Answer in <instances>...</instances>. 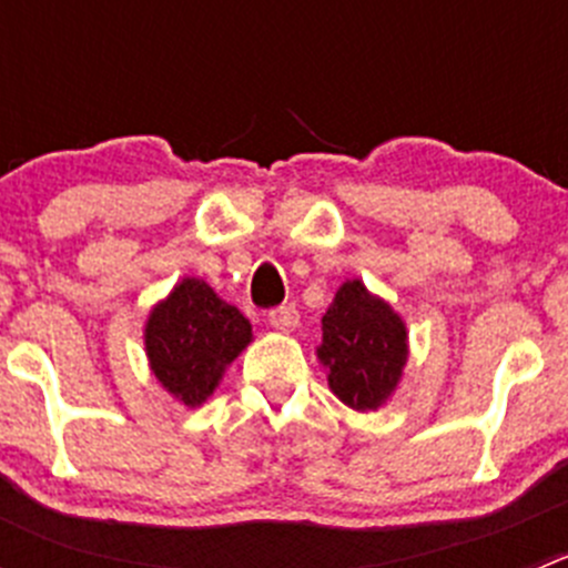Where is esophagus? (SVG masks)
<instances>
[{"label":"esophagus","mask_w":568,"mask_h":568,"mask_svg":"<svg viewBox=\"0 0 568 568\" xmlns=\"http://www.w3.org/2000/svg\"><path fill=\"white\" fill-rule=\"evenodd\" d=\"M268 324L280 332H291L300 324V311L294 305H280L274 311H268Z\"/></svg>","instance_id":"34e87169"}]
</instances>
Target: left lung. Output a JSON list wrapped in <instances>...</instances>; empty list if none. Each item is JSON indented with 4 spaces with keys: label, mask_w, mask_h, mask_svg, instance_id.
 Returning a JSON list of instances; mask_svg holds the SVG:
<instances>
[{
    "label": "left lung",
    "mask_w": 568,
    "mask_h": 568,
    "mask_svg": "<svg viewBox=\"0 0 568 568\" xmlns=\"http://www.w3.org/2000/svg\"><path fill=\"white\" fill-rule=\"evenodd\" d=\"M318 359L329 390L357 412H374L404 376L406 324L363 280H346L321 318Z\"/></svg>",
    "instance_id": "1"
}]
</instances>
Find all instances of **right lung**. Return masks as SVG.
<instances>
[{"instance_id": "add662e5", "label": "right lung", "mask_w": 568, "mask_h": 568, "mask_svg": "<svg viewBox=\"0 0 568 568\" xmlns=\"http://www.w3.org/2000/svg\"><path fill=\"white\" fill-rule=\"evenodd\" d=\"M252 341L250 321L209 283L183 277L145 324L153 376L183 406H200L216 390L225 368Z\"/></svg>"}]
</instances>
